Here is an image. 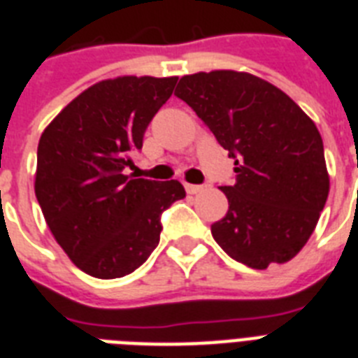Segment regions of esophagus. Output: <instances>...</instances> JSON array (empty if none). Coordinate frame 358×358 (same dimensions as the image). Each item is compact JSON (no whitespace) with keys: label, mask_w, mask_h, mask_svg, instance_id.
Returning a JSON list of instances; mask_svg holds the SVG:
<instances>
[{"label":"esophagus","mask_w":358,"mask_h":358,"mask_svg":"<svg viewBox=\"0 0 358 358\" xmlns=\"http://www.w3.org/2000/svg\"><path fill=\"white\" fill-rule=\"evenodd\" d=\"M185 191L187 195H199L204 191V185H195V184H185Z\"/></svg>","instance_id":"obj_1"}]
</instances>
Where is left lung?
<instances>
[{
  "label": "left lung",
  "mask_w": 358,
  "mask_h": 358,
  "mask_svg": "<svg viewBox=\"0 0 358 358\" xmlns=\"http://www.w3.org/2000/svg\"><path fill=\"white\" fill-rule=\"evenodd\" d=\"M174 94L234 157V185H221L229 212L212 224L213 239L252 269L292 260L316 229L329 196L314 120L286 92L249 72L184 76Z\"/></svg>",
  "instance_id": "left-lung-1"
}]
</instances>
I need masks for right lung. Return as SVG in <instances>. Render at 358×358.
Listing matches in <instances>:
<instances>
[{"instance_id":"right-lung-1","label":"right lung","mask_w":358,"mask_h":358,"mask_svg":"<svg viewBox=\"0 0 358 358\" xmlns=\"http://www.w3.org/2000/svg\"><path fill=\"white\" fill-rule=\"evenodd\" d=\"M178 78L119 76L78 94L42 131L35 195L70 260L96 278L135 271L159 243V215L185 196L178 180L129 178V152Z\"/></svg>"}]
</instances>
